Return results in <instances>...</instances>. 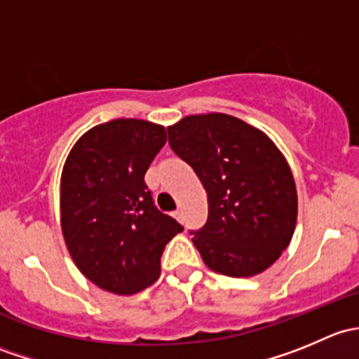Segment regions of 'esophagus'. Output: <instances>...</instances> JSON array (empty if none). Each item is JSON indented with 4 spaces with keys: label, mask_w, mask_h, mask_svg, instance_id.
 I'll list each match as a JSON object with an SVG mask.
<instances>
[{
    "label": "esophagus",
    "mask_w": 359,
    "mask_h": 359,
    "mask_svg": "<svg viewBox=\"0 0 359 359\" xmlns=\"http://www.w3.org/2000/svg\"><path fill=\"white\" fill-rule=\"evenodd\" d=\"M173 217H175L177 220H179V222H182V217H184V213H182V210H175V212H173Z\"/></svg>",
    "instance_id": "obj_1"
}]
</instances>
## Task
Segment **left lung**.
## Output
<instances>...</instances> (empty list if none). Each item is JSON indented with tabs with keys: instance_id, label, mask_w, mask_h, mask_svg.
<instances>
[{
	"instance_id": "left-lung-1",
	"label": "left lung",
	"mask_w": 359,
	"mask_h": 359,
	"mask_svg": "<svg viewBox=\"0 0 359 359\" xmlns=\"http://www.w3.org/2000/svg\"><path fill=\"white\" fill-rule=\"evenodd\" d=\"M173 153L193 166L208 196V220L193 243L212 271L248 278L273 266L297 224L292 170L273 140L222 112L168 126Z\"/></svg>"
}]
</instances>
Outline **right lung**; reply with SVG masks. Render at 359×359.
<instances>
[{
	"mask_svg": "<svg viewBox=\"0 0 359 359\" xmlns=\"http://www.w3.org/2000/svg\"><path fill=\"white\" fill-rule=\"evenodd\" d=\"M165 126L119 118L74 144L60 179V226L78 269L97 287L132 295L159 278L165 245L184 227L154 206L144 182Z\"/></svg>",
	"mask_w": 359,
	"mask_h": 359,
	"instance_id": "obj_1",
	"label": "right lung"
}]
</instances>
